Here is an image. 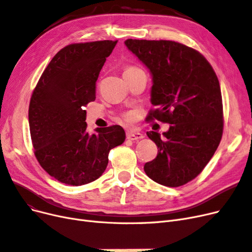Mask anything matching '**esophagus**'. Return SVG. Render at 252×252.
<instances>
[{"label": "esophagus", "mask_w": 252, "mask_h": 252, "mask_svg": "<svg viewBox=\"0 0 252 252\" xmlns=\"http://www.w3.org/2000/svg\"><path fill=\"white\" fill-rule=\"evenodd\" d=\"M144 136L143 134L139 133V132H136V131H129L126 133V138L128 140H139V139H142Z\"/></svg>", "instance_id": "1"}]
</instances>
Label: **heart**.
<instances>
[{"label": "heart", "mask_w": 252, "mask_h": 252, "mask_svg": "<svg viewBox=\"0 0 252 252\" xmlns=\"http://www.w3.org/2000/svg\"><path fill=\"white\" fill-rule=\"evenodd\" d=\"M131 69H134V68H131V67H129V68H127L126 70H131ZM133 117V114H132V113H127V114H126V119H131Z\"/></svg>", "instance_id": "heart-1"}]
</instances>
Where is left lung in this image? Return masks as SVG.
Masks as SVG:
<instances>
[{
    "label": "left lung",
    "mask_w": 252,
    "mask_h": 252,
    "mask_svg": "<svg viewBox=\"0 0 252 252\" xmlns=\"http://www.w3.org/2000/svg\"><path fill=\"white\" fill-rule=\"evenodd\" d=\"M127 49L152 75L151 111L147 120L169 124L167 132L147 135L158 155L144 164L155 182L177 188L194 179L217 151L223 133L220 84L206 59L173 40L128 38Z\"/></svg>",
    "instance_id": "left-lung-1"
}]
</instances>
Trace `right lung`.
<instances>
[{"mask_svg": "<svg viewBox=\"0 0 252 252\" xmlns=\"http://www.w3.org/2000/svg\"><path fill=\"white\" fill-rule=\"evenodd\" d=\"M117 40L72 44L55 54L40 76L29 104L34 155L46 172L68 185L90 183L102 175L109 152L126 139L120 126L87 131L86 104Z\"/></svg>", "mask_w": 252, "mask_h": 252, "instance_id": "1", "label": "right lung"}]
</instances>
